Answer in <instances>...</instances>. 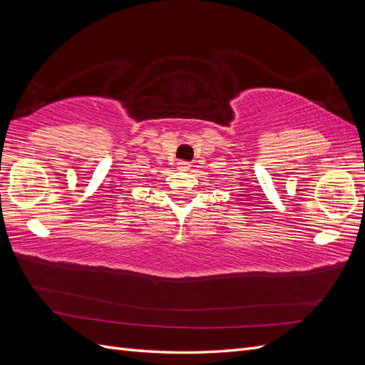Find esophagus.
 <instances>
[{"mask_svg":"<svg viewBox=\"0 0 365 365\" xmlns=\"http://www.w3.org/2000/svg\"><path fill=\"white\" fill-rule=\"evenodd\" d=\"M190 168H192V165H190L189 163H185V161H180L178 164H176V169H178V170H182V172L190 170Z\"/></svg>","mask_w":365,"mask_h":365,"instance_id":"34e87169","label":"esophagus"}]
</instances>
